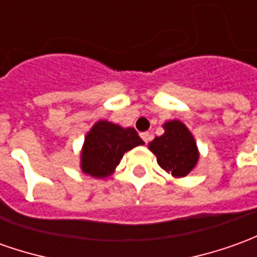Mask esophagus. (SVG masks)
Instances as JSON below:
<instances>
[{
	"label": "esophagus",
	"instance_id": "1",
	"mask_svg": "<svg viewBox=\"0 0 257 257\" xmlns=\"http://www.w3.org/2000/svg\"><path fill=\"white\" fill-rule=\"evenodd\" d=\"M141 138H142L145 143H149L152 141V135L149 132H143V134H141Z\"/></svg>",
	"mask_w": 257,
	"mask_h": 257
}]
</instances>
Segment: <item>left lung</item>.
Here are the masks:
<instances>
[{"label": "left lung", "mask_w": 257, "mask_h": 257, "mask_svg": "<svg viewBox=\"0 0 257 257\" xmlns=\"http://www.w3.org/2000/svg\"><path fill=\"white\" fill-rule=\"evenodd\" d=\"M165 134L156 136L151 143V149L158 159L159 166L174 177H186L198 162V149L194 136L183 122H166Z\"/></svg>", "instance_id": "left-lung-1"}]
</instances>
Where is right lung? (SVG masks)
<instances>
[{
	"label": "right lung",
	"mask_w": 257,
	"mask_h": 257,
	"mask_svg": "<svg viewBox=\"0 0 257 257\" xmlns=\"http://www.w3.org/2000/svg\"><path fill=\"white\" fill-rule=\"evenodd\" d=\"M134 128L98 121L87 134L81 151V170L97 179L112 174L125 152L143 145Z\"/></svg>",
	"instance_id": "1"
}]
</instances>
